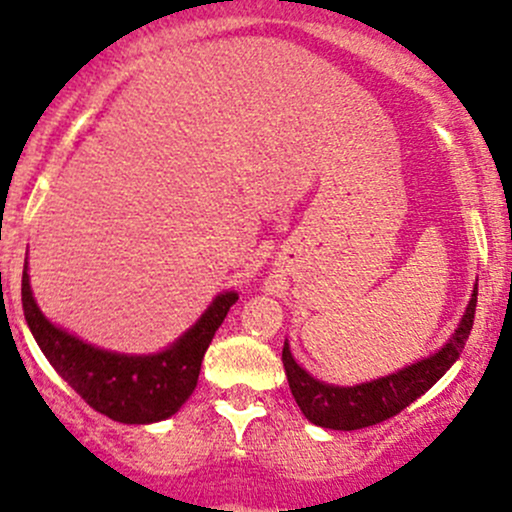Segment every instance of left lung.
I'll return each instance as SVG.
<instances>
[{"mask_svg":"<svg viewBox=\"0 0 512 512\" xmlns=\"http://www.w3.org/2000/svg\"><path fill=\"white\" fill-rule=\"evenodd\" d=\"M476 297L478 284L473 287L471 301L469 306H466L464 316H461L459 326H456V331L451 333L449 341H446L437 353L427 355V358L417 360V363L412 365H405L402 370L385 375V378L370 380V383L343 387L324 383V380H316L314 375L306 373L297 360H294L292 351H289V343L284 341V373H287L289 390H292L299 410L304 412V417L309 419V422H314L316 427L341 429V432L373 427V424L395 417V414L405 410L410 402L422 397L424 392L437 383L441 375L456 363V358L464 351L473 328Z\"/></svg>","mask_w":512,"mask_h":512,"instance_id":"obj_1","label":"left lung"}]
</instances>
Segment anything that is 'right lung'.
Instances as JSON below:
<instances>
[{"label": "right lung", "instance_id": "right-lung-1", "mask_svg": "<svg viewBox=\"0 0 512 512\" xmlns=\"http://www.w3.org/2000/svg\"><path fill=\"white\" fill-rule=\"evenodd\" d=\"M238 301V292H223L201 319L169 348L149 355L115 353L85 343L43 316L29 284V265L21 274V304L26 324L56 373L93 407L122 424H152L169 419L196 390L203 355L215 331Z\"/></svg>", "mask_w": 512, "mask_h": 512}]
</instances>
